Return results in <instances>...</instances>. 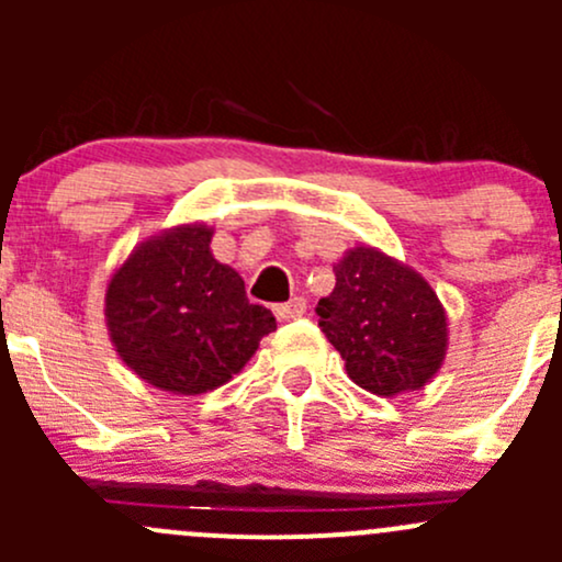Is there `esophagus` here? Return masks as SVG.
<instances>
[{"instance_id": "esophagus-1", "label": "esophagus", "mask_w": 562, "mask_h": 562, "mask_svg": "<svg viewBox=\"0 0 562 562\" xmlns=\"http://www.w3.org/2000/svg\"><path fill=\"white\" fill-rule=\"evenodd\" d=\"M304 313H307V302H304L302 296H293L291 302L277 304L274 307L277 321H296V317H302Z\"/></svg>"}]
</instances>
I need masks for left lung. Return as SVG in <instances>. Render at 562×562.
<instances>
[{"label": "left lung", "mask_w": 562, "mask_h": 562, "mask_svg": "<svg viewBox=\"0 0 562 562\" xmlns=\"http://www.w3.org/2000/svg\"><path fill=\"white\" fill-rule=\"evenodd\" d=\"M334 274L337 285L317 302V326L350 381L378 396L427 386L449 350V317L432 285L370 245L350 247Z\"/></svg>", "instance_id": "8db88e82"}]
</instances>
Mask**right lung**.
I'll return each instance as SVG.
<instances>
[{
	"label": "right lung",
	"mask_w": 562,
	"mask_h": 562,
	"mask_svg": "<svg viewBox=\"0 0 562 562\" xmlns=\"http://www.w3.org/2000/svg\"><path fill=\"white\" fill-rule=\"evenodd\" d=\"M214 228L184 223L140 241L113 269L105 326L119 359L149 386L195 396L228 383L274 331L239 271L212 255Z\"/></svg>",
	"instance_id": "1"
}]
</instances>
